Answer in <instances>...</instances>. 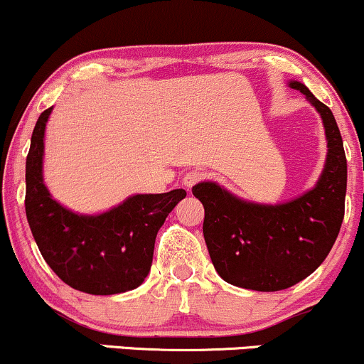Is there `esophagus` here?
I'll use <instances>...</instances> for the list:
<instances>
[{"label":"esophagus","instance_id":"34e87169","mask_svg":"<svg viewBox=\"0 0 364 364\" xmlns=\"http://www.w3.org/2000/svg\"><path fill=\"white\" fill-rule=\"evenodd\" d=\"M203 179H205V173H203V171L191 169V171H188V173L185 174V178H183V185L190 190L191 186H195L196 183L203 181Z\"/></svg>","mask_w":364,"mask_h":364}]
</instances>
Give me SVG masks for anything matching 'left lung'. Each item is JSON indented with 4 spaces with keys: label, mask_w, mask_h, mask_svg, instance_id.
<instances>
[{
    "label": "left lung",
    "mask_w": 364,
    "mask_h": 364,
    "mask_svg": "<svg viewBox=\"0 0 364 364\" xmlns=\"http://www.w3.org/2000/svg\"><path fill=\"white\" fill-rule=\"evenodd\" d=\"M289 85L323 119L328 154L316 186L281 205L243 202L210 181L191 190L205 208L203 237L217 274L245 289L282 291L306 279L327 258L344 219L348 161L339 127L303 83Z\"/></svg>",
    "instance_id": "obj_1"
}]
</instances>
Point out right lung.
Returning a JSON list of instances; mask_svg holds the SVG:
<instances>
[{
	"label": "right lung",
	"mask_w": 364,
	"mask_h": 364,
	"mask_svg": "<svg viewBox=\"0 0 364 364\" xmlns=\"http://www.w3.org/2000/svg\"><path fill=\"white\" fill-rule=\"evenodd\" d=\"M53 107L41 112L25 164V214L43 258L73 289L118 294L139 287L152 265L157 231L185 190L133 195L101 215H78L51 198L43 181L44 129Z\"/></svg>",
	"instance_id": "right-lung-1"
}]
</instances>
